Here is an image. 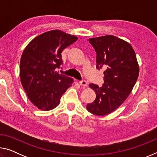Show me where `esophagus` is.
<instances>
[{
  "instance_id": "1",
  "label": "esophagus",
  "mask_w": 157,
  "mask_h": 157,
  "mask_svg": "<svg viewBox=\"0 0 157 157\" xmlns=\"http://www.w3.org/2000/svg\"><path fill=\"white\" fill-rule=\"evenodd\" d=\"M79 84L81 85L82 86H83V87H86V86H87V85H88V84H87V82L85 81V80L79 81Z\"/></svg>"
}]
</instances>
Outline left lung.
<instances>
[{"label":"left lung","instance_id":"obj_1","mask_svg":"<svg viewBox=\"0 0 157 157\" xmlns=\"http://www.w3.org/2000/svg\"><path fill=\"white\" fill-rule=\"evenodd\" d=\"M96 52V68L104 71V84H90L96 98L86 105L90 113L105 116L124 102L134 88L139 74L136 53L128 42L113 35L89 39Z\"/></svg>","mask_w":157,"mask_h":157}]
</instances>
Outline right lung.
Listing matches in <instances>:
<instances>
[{
    "mask_svg": "<svg viewBox=\"0 0 157 157\" xmlns=\"http://www.w3.org/2000/svg\"><path fill=\"white\" fill-rule=\"evenodd\" d=\"M78 37L55 30L33 39L23 50L20 61L21 84L33 104L42 111L53 109L73 79L59 73L61 53Z\"/></svg>",
    "mask_w": 157,
    "mask_h": 157,
    "instance_id": "add662e5",
    "label": "right lung"
}]
</instances>
